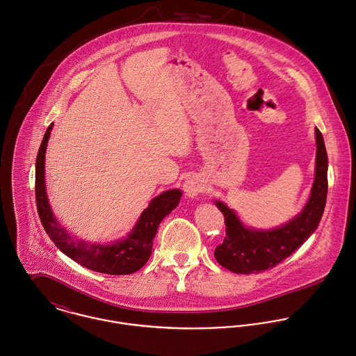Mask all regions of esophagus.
Wrapping results in <instances>:
<instances>
[{
    "label": "esophagus",
    "instance_id": "34e87169",
    "mask_svg": "<svg viewBox=\"0 0 356 356\" xmlns=\"http://www.w3.org/2000/svg\"><path fill=\"white\" fill-rule=\"evenodd\" d=\"M184 191H185V195L191 199H195L203 191H204V182L200 177L197 175H193L191 178H188L184 184Z\"/></svg>",
    "mask_w": 356,
    "mask_h": 356
}]
</instances>
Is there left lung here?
Wrapping results in <instances>:
<instances>
[{"instance_id": "8db88e82", "label": "left lung", "mask_w": 356, "mask_h": 356, "mask_svg": "<svg viewBox=\"0 0 356 356\" xmlns=\"http://www.w3.org/2000/svg\"><path fill=\"white\" fill-rule=\"evenodd\" d=\"M315 139L316 161L311 195L304 209L289 222L273 229L248 228L235 210L221 200L214 202L224 214L227 225L224 243L214 252L220 265L234 273H259L291 255L316 231L326 206L329 160L323 135L318 128H315Z\"/></svg>"}]
</instances>
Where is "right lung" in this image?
I'll return each instance as SVG.
<instances>
[{"instance_id": "right-lung-1", "label": "right lung", "mask_w": 356, "mask_h": 356, "mask_svg": "<svg viewBox=\"0 0 356 356\" xmlns=\"http://www.w3.org/2000/svg\"><path fill=\"white\" fill-rule=\"evenodd\" d=\"M52 127L54 122L44 134L35 160V202L47 235L63 254L91 270L108 275H129L139 270L152 254L153 238L160 222L177 209L182 192L170 189L153 197L131 232L113 243H91L70 236L55 217L45 188V153Z\"/></svg>"}]
</instances>
